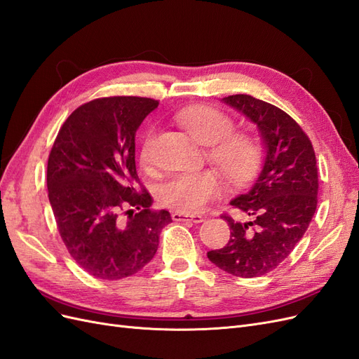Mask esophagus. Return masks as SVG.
I'll use <instances>...</instances> for the list:
<instances>
[{"instance_id": "34e87169", "label": "esophagus", "mask_w": 359, "mask_h": 359, "mask_svg": "<svg viewBox=\"0 0 359 359\" xmlns=\"http://www.w3.org/2000/svg\"><path fill=\"white\" fill-rule=\"evenodd\" d=\"M172 220L173 222H191V223H202L205 217L201 214H184V212H172Z\"/></svg>"}]
</instances>
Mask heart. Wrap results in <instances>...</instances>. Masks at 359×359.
<instances>
[{
	"label": "heart",
	"mask_w": 359,
	"mask_h": 359,
	"mask_svg": "<svg viewBox=\"0 0 359 359\" xmlns=\"http://www.w3.org/2000/svg\"><path fill=\"white\" fill-rule=\"evenodd\" d=\"M177 121L199 144L211 147L210 160L233 184L252 180L262 151L257 140L248 135H231L232 119L212 107H184L175 115ZM153 130L147 132L140 144L139 157L142 165L153 158ZM223 190V182L214 172L178 173L158 187L163 205L178 212H198Z\"/></svg>",
	"instance_id": "b5f03b06"
}]
</instances>
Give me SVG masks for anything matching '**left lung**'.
<instances>
[{
	"mask_svg": "<svg viewBox=\"0 0 359 359\" xmlns=\"http://www.w3.org/2000/svg\"><path fill=\"white\" fill-rule=\"evenodd\" d=\"M222 102L257 127L265 158L253 186L231 201L250 220L223 215L231 240L208 259L227 274L253 278L276 269L306 233L318 206L316 156L309 136L278 107L247 94Z\"/></svg>",
	"mask_w": 359,
	"mask_h": 359,
	"instance_id": "obj_1",
	"label": "left lung"
}]
</instances>
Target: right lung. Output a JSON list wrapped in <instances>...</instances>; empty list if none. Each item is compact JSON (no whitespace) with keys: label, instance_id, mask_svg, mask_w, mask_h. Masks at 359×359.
Segmentation results:
<instances>
[{"label":"right lung","instance_id":"add662e5","mask_svg":"<svg viewBox=\"0 0 359 359\" xmlns=\"http://www.w3.org/2000/svg\"><path fill=\"white\" fill-rule=\"evenodd\" d=\"M157 100L106 97L79 106L62 124L48 160V193L60 235L83 271L102 280L136 274L158 248L166 210L132 186L139 181L135 135ZM127 209L126 212L125 210ZM125 210L128 220L118 219Z\"/></svg>","mask_w":359,"mask_h":359}]
</instances>
